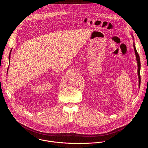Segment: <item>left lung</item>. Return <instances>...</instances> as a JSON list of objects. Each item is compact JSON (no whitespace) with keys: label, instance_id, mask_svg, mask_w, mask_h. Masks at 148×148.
Returning a JSON list of instances; mask_svg holds the SVG:
<instances>
[{"label":"left lung","instance_id":"8db88e82","mask_svg":"<svg viewBox=\"0 0 148 148\" xmlns=\"http://www.w3.org/2000/svg\"><path fill=\"white\" fill-rule=\"evenodd\" d=\"M134 48L135 50V53L136 57V60H137V63H138V78H139V87H140V58H139V56L136 51V47L135 46V44L134 43Z\"/></svg>","mask_w":148,"mask_h":148}]
</instances>
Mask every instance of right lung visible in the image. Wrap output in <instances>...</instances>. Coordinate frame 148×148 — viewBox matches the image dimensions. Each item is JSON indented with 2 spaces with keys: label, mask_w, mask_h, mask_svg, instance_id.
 Returning <instances> with one entry per match:
<instances>
[{
  "label": "right lung",
  "mask_w": 148,
  "mask_h": 148,
  "mask_svg": "<svg viewBox=\"0 0 148 148\" xmlns=\"http://www.w3.org/2000/svg\"><path fill=\"white\" fill-rule=\"evenodd\" d=\"M10 54H9V62H10Z\"/></svg>",
  "instance_id": "add662e5"
}]
</instances>
